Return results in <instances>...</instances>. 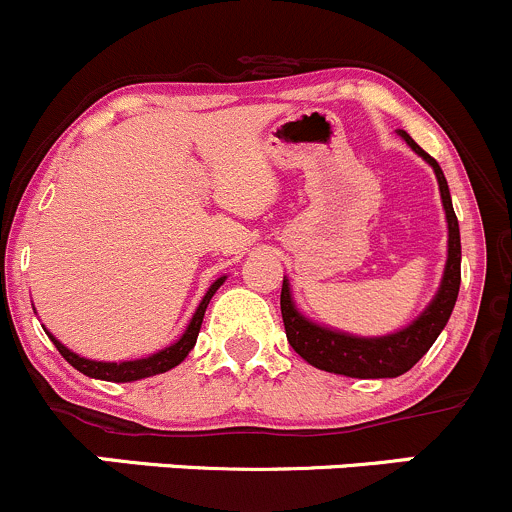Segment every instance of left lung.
<instances>
[{
  "mask_svg": "<svg viewBox=\"0 0 512 512\" xmlns=\"http://www.w3.org/2000/svg\"><path fill=\"white\" fill-rule=\"evenodd\" d=\"M399 136L409 143L416 156H421L431 165L438 180V190H441V203L448 223V255L441 285H438L431 302L426 304V309L404 329L381 334V337H356V334L339 332V329L324 327V324L304 317L294 304L292 287L285 277L280 307L282 319H285L287 342L307 364L329 371V374L352 376V379H394V376L406 374L433 347L438 334L451 319L453 307H456L458 287H461V230H458V218L453 213L451 190H448L441 165L428 156L409 133L399 131Z\"/></svg>",
  "mask_w": 512,
  "mask_h": 512,
  "instance_id": "8db88e82",
  "label": "left lung"
}]
</instances>
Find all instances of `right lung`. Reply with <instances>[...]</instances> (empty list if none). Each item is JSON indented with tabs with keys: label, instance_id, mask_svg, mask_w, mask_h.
<instances>
[{
	"label": "right lung",
	"instance_id": "right-lung-1",
	"mask_svg": "<svg viewBox=\"0 0 512 512\" xmlns=\"http://www.w3.org/2000/svg\"><path fill=\"white\" fill-rule=\"evenodd\" d=\"M225 280H227L225 275L218 277V280H215L213 285L208 287L205 297L200 299L198 309H195L193 317H190L185 332L180 334V337L175 339L170 347L158 349L156 354H148V356H143V359H131V361H94V359H86V356H79L76 352H71L69 347H64V344H61L59 339H56L51 332H46V329H44V332L49 334V339L54 342V347L59 349V354L64 356V359L69 361V364L74 366L76 371L91 376V379L116 381V384L148 379V376L163 374V371H170L173 366H178L180 361H185V356L190 354V349H193L195 342H198V332H200V324H203L205 309H208L210 299H213V294L218 292L220 285H223Z\"/></svg>",
	"mask_w": 512,
	"mask_h": 512
}]
</instances>
